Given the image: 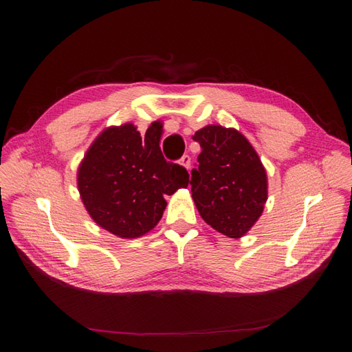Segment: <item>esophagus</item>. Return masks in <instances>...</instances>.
I'll return each mask as SVG.
<instances>
[{
    "instance_id": "1",
    "label": "esophagus",
    "mask_w": 352,
    "mask_h": 352,
    "mask_svg": "<svg viewBox=\"0 0 352 352\" xmlns=\"http://www.w3.org/2000/svg\"><path fill=\"white\" fill-rule=\"evenodd\" d=\"M179 164H181L182 167H185L186 170L190 168V166H191V158H190V155H184L181 160H179Z\"/></svg>"
}]
</instances>
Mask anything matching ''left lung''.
I'll use <instances>...</instances> for the list:
<instances>
[{
  "label": "left lung",
  "mask_w": 352,
  "mask_h": 352,
  "mask_svg": "<svg viewBox=\"0 0 352 352\" xmlns=\"http://www.w3.org/2000/svg\"><path fill=\"white\" fill-rule=\"evenodd\" d=\"M192 138L201 147L190 182L200 217L226 236H244L268 199L267 170L259 155L239 131L221 124H208Z\"/></svg>",
  "instance_id": "1"
}]
</instances>
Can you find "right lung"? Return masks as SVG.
<instances>
[{
	"label": "right lung",
	"mask_w": 352,
	"mask_h": 352,
	"mask_svg": "<svg viewBox=\"0 0 352 352\" xmlns=\"http://www.w3.org/2000/svg\"><path fill=\"white\" fill-rule=\"evenodd\" d=\"M161 135L158 122L144 137L135 124L123 123L105 128L85 152L78 191L99 228L123 239L143 236L160 223L167 206L164 197L188 186V171L164 160Z\"/></svg>",
	"instance_id": "right-lung-1"
}]
</instances>
